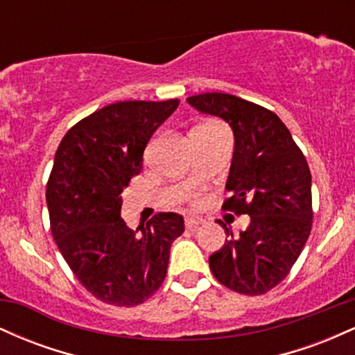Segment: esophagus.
I'll return each instance as SVG.
<instances>
[{"mask_svg":"<svg viewBox=\"0 0 355 355\" xmlns=\"http://www.w3.org/2000/svg\"><path fill=\"white\" fill-rule=\"evenodd\" d=\"M202 223H205V220L198 218V217H193V215H190V217L185 218V227L189 230H195V229H197V227H200Z\"/></svg>","mask_w":355,"mask_h":355,"instance_id":"esophagus-1","label":"esophagus"}]
</instances>
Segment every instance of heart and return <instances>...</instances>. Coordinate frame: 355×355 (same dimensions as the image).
Masks as SVG:
<instances>
[{
	"instance_id": "heart-1",
	"label": "heart",
	"mask_w": 355,
	"mask_h": 355,
	"mask_svg": "<svg viewBox=\"0 0 355 355\" xmlns=\"http://www.w3.org/2000/svg\"><path fill=\"white\" fill-rule=\"evenodd\" d=\"M203 125H211V123H203Z\"/></svg>"
}]
</instances>
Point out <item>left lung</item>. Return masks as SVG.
<instances>
[{"mask_svg":"<svg viewBox=\"0 0 355 355\" xmlns=\"http://www.w3.org/2000/svg\"><path fill=\"white\" fill-rule=\"evenodd\" d=\"M203 115L222 118L235 138L223 210L247 214L240 237L210 255L211 274L230 291L260 295L288 275L312 229V177L288 128L270 110L229 93L187 98ZM222 223V222H218Z\"/></svg>","mask_w":355,"mask_h":355,"instance_id":"obj_1","label":"left lung"}]
</instances>
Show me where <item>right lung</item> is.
<instances>
[{
  "label": "right lung",
  "instance_id": "1",
  "mask_svg": "<svg viewBox=\"0 0 355 355\" xmlns=\"http://www.w3.org/2000/svg\"><path fill=\"white\" fill-rule=\"evenodd\" d=\"M178 100L118 101L80 120L56 150L46 185L51 234L68 267L101 302L133 307L160 288L183 217L158 214L132 230L121 191L140 173L144 150Z\"/></svg>",
  "mask_w": 355,
  "mask_h": 355
}]
</instances>
